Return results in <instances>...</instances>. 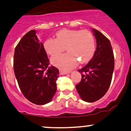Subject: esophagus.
<instances>
[{"instance_id":"obj_1","label":"esophagus","mask_w":131,"mask_h":131,"mask_svg":"<svg viewBox=\"0 0 131 131\" xmlns=\"http://www.w3.org/2000/svg\"><path fill=\"white\" fill-rule=\"evenodd\" d=\"M70 71H63V70H60V74H68V73H70Z\"/></svg>"}]
</instances>
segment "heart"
I'll return each instance as SVG.
<instances>
[{
    "label": "heart",
    "mask_w": 131,
    "mask_h": 131,
    "mask_svg": "<svg viewBox=\"0 0 131 131\" xmlns=\"http://www.w3.org/2000/svg\"><path fill=\"white\" fill-rule=\"evenodd\" d=\"M46 52L54 55L66 50L68 53L55 55L51 63L63 70H69L80 61L83 64L88 62L95 52V40L93 34L87 30L63 29L56 34L55 38H48L43 44Z\"/></svg>",
    "instance_id": "b5f03b06"
}]
</instances>
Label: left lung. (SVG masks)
<instances>
[{
	"instance_id": "8db88e82",
	"label": "left lung",
	"mask_w": 131,
	"mask_h": 131,
	"mask_svg": "<svg viewBox=\"0 0 131 131\" xmlns=\"http://www.w3.org/2000/svg\"><path fill=\"white\" fill-rule=\"evenodd\" d=\"M96 40L94 56L86 65L78 70L81 80L76 85L83 101L93 103L101 98L108 90L114 68V58L110 41L100 31L93 29Z\"/></svg>"
}]
</instances>
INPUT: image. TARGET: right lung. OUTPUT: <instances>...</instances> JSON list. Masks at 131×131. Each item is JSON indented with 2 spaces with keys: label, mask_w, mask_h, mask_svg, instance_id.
I'll list each match as a JSON object with an SVG mask.
<instances>
[{
  "label": "right lung",
  "mask_w": 131,
  "mask_h": 131,
  "mask_svg": "<svg viewBox=\"0 0 131 131\" xmlns=\"http://www.w3.org/2000/svg\"><path fill=\"white\" fill-rule=\"evenodd\" d=\"M50 64L43 45L32 30L25 34L15 48L14 70L21 93L37 105L50 103L57 91L59 70Z\"/></svg>",
  "instance_id": "obj_1"
}]
</instances>
